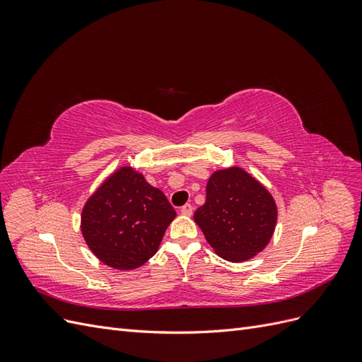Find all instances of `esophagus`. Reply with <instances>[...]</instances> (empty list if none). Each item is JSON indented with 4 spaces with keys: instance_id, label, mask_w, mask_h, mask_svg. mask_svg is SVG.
<instances>
[{
    "instance_id": "1",
    "label": "esophagus",
    "mask_w": 362,
    "mask_h": 362,
    "mask_svg": "<svg viewBox=\"0 0 362 362\" xmlns=\"http://www.w3.org/2000/svg\"><path fill=\"white\" fill-rule=\"evenodd\" d=\"M181 214L182 216H192L193 214V206L190 204H185L184 206H181Z\"/></svg>"
}]
</instances>
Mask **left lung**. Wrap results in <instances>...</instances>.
<instances>
[{"label": "left lung", "mask_w": 362, "mask_h": 362, "mask_svg": "<svg viewBox=\"0 0 362 362\" xmlns=\"http://www.w3.org/2000/svg\"><path fill=\"white\" fill-rule=\"evenodd\" d=\"M193 218L218 257L242 262L269 245L278 208L264 185L234 166L211 175L205 204L194 211Z\"/></svg>", "instance_id": "8db88e82"}]
</instances>
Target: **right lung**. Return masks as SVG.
Segmentation results:
<instances>
[{
  "instance_id": "right-lung-1",
  "label": "right lung",
  "mask_w": 362,
  "mask_h": 362,
  "mask_svg": "<svg viewBox=\"0 0 362 362\" xmlns=\"http://www.w3.org/2000/svg\"><path fill=\"white\" fill-rule=\"evenodd\" d=\"M177 216L164 193L131 166L113 172L87 199L81 233L93 255L116 270H133L156 255Z\"/></svg>"
}]
</instances>
